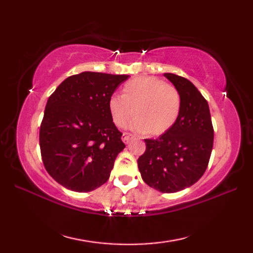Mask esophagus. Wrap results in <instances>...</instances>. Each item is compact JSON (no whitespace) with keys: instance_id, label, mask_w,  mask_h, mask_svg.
I'll list each match as a JSON object with an SVG mask.
<instances>
[{"instance_id":"esophagus-1","label":"esophagus","mask_w":253,"mask_h":253,"mask_svg":"<svg viewBox=\"0 0 253 253\" xmlns=\"http://www.w3.org/2000/svg\"><path fill=\"white\" fill-rule=\"evenodd\" d=\"M133 138H135V137H133V136L131 135V133H129V132H124V133H123V136H122L123 141L125 142L126 144H127V143H129V142L132 140Z\"/></svg>"}]
</instances>
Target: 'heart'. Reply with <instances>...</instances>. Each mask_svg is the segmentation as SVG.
<instances>
[{
    "instance_id": "obj_1",
    "label": "heart",
    "mask_w": 253,
    "mask_h": 253,
    "mask_svg": "<svg viewBox=\"0 0 253 253\" xmlns=\"http://www.w3.org/2000/svg\"><path fill=\"white\" fill-rule=\"evenodd\" d=\"M110 115L117 127L136 117L128 127L139 133L161 136L178 120L181 109L179 91L157 77H137L123 87V95L113 94L107 102Z\"/></svg>"
}]
</instances>
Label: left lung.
Here are the masks:
<instances>
[{"label": "left lung", "instance_id": "left-lung-1", "mask_svg": "<svg viewBox=\"0 0 253 253\" xmlns=\"http://www.w3.org/2000/svg\"><path fill=\"white\" fill-rule=\"evenodd\" d=\"M164 76L179 91L180 114L168 132L144 139L146 151L138 159V168L148 186L171 193L201 178L211 157L214 130L208 101L195 84L175 74Z\"/></svg>", "mask_w": 253, "mask_h": 253}]
</instances>
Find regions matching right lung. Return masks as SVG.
Instances as JSON below:
<instances>
[{
    "instance_id": "obj_1",
    "label": "right lung",
    "mask_w": 253,
    "mask_h": 253,
    "mask_svg": "<svg viewBox=\"0 0 253 253\" xmlns=\"http://www.w3.org/2000/svg\"><path fill=\"white\" fill-rule=\"evenodd\" d=\"M128 75L84 72L66 78L46 102L40 150L47 173L63 187L88 192L107 181L125 148L107 102Z\"/></svg>"
}]
</instances>
